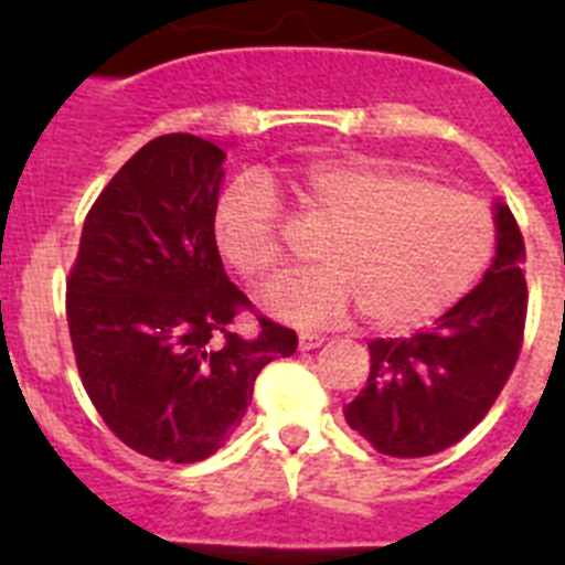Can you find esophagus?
Returning <instances> with one entry per match:
<instances>
[{
	"instance_id": "1",
	"label": "esophagus",
	"mask_w": 565,
	"mask_h": 565,
	"mask_svg": "<svg viewBox=\"0 0 565 565\" xmlns=\"http://www.w3.org/2000/svg\"><path fill=\"white\" fill-rule=\"evenodd\" d=\"M322 342H326V337H319V333H299V351H313V348H319Z\"/></svg>"
}]
</instances>
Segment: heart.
<instances>
[{"mask_svg": "<svg viewBox=\"0 0 565 565\" xmlns=\"http://www.w3.org/2000/svg\"><path fill=\"white\" fill-rule=\"evenodd\" d=\"M288 186L299 212L331 232L319 271L263 294L291 322L326 326L359 308L379 331L427 326L476 286L492 254V214L478 198L382 158L311 163ZM214 239L243 279L274 277L282 239L271 192L257 181L232 183L214 212Z\"/></svg>", "mask_w": 565, "mask_h": 565, "instance_id": "heart-1", "label": "heart"}]
</instances>
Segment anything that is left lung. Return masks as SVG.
<instances>
[{"label": "left lung", "instance_id": "8db88e82", "mask_svg": "<svg viewBox=\"0 0 565 565\" xmlns=\"http://www.w3.org/2000/svg\"><path fill=\"white\" fill-rule=\"evenodd\" d=\"M498 246L483 279L427 331L373 339L371 376L344 422L379 452L422 458L461 441L495 404L515 367L526 322L521 228L495 203Z\"/></svg>", "mask_w": 565, "mask_h": 565}]
</instances>
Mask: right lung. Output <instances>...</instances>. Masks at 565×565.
I'll return each mask as SVG.
<instances>
[{
  "label": "right lung",
  "mask_w": 565,
  "mask_h": 565,
  "mask_svg": "<svg viewBox=\"0 0 565 565\" xmlns=\"http://www.w3.org/2000/svg\"><path fill=\"white\" fill-rule=\"evenodd\" d=\"M223 152L161 135L115 172L82 228L67 279L78 376L109 430L154 461L214 456L252 404L257 373L297 351V333L257 317L223 271L214 212Z\"/></svg>",
  "instance_id": "obj_1"
}]
</instances>
